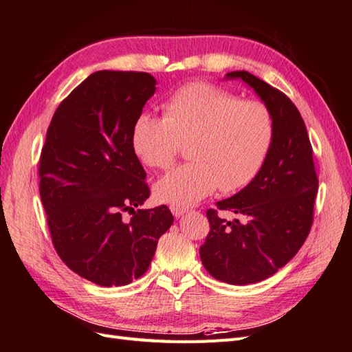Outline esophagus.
<instances>
[{
	"mask_svg": "<svg viewBox=\"0 0 352 352\" xmlns=\"http://www.w3.org/2000/svg\"><path fill=\"white\" fill-rule=\"evenodd\" d=\"M187 211L188 210L184 208V206H175V205L170 206V212L174 214V217H182V215H184Z\"/></svg>",
	"mask_w": 352,
	"mask_h": 352,
	"instance_id": "1",
	"label": "esophagus"
}]
</instances>
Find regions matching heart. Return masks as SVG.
Returning a JSON list of instances; mask_svg holds the SVG:
<instances>
[{
  "label": "heart",
  "instance_id": "b5f03b06",
  "mask_svg": "<svg viewBox=\"0 0 352 352\" xmlns=\"http://www.w3.org/2000/svg\"><path fill=\"white\" fill-rule=\"evenodd\" d=\"M131 140L135 155L155 169L168 168L187 144L190 162L162 177L153 195L160 204L188 206L219 186L235 192L253 182L272 146L274 119L262 102L195 82L166 99L164 117L140 114Z\"/></svg>",
  "mask_w": 352,
  "mask_h": 352
}]
</instances>
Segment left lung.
<instances>
[{
	"mask_svg": "<svg viewBox=\"0 0 352 352\" xmlns=\"http://www.w3.org/2000/svg\"><path fill=\"white\" fill-rule=\"evenodd\" d=\"M226 78H241L265 102L274 141L253 182L215 204L248 221L226 222L217 210L206 211L211 229L199 254L215 279L247 285L272 276L300 250L312 226L318 178L308 131L292 99L247 71H232Z\"/></svg>",
	"mask_w": 352,
	"mask_h": 352,
	"instance_id": "1",
	"label": "left lung"
}]
</instances>
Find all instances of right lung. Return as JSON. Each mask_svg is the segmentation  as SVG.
<instances>
[{"instance_id": "obj_1", "label": "right lung", "mask_w": 352, "mask_h": 352, "mask_svg": "<svg viewBox=\"0 0 352 352\" xmlns=\"http://www.w3.org/2000/svg\"><path fill=\"white\" fill-rule=\"evenodd\" d=\"M155 92L148 73L96 71L59 104L41 150L40 196L53 247L73 272L102 287L144 275L174 223L166 205L137 210L150 188L131 135Z\"/></svg>"}]
</instances>
